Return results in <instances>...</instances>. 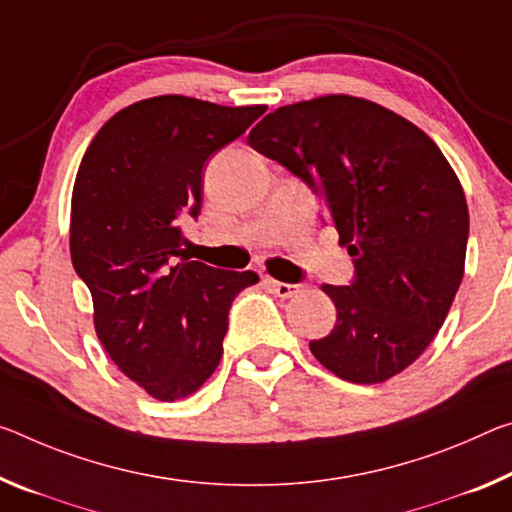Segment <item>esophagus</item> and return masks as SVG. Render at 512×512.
Returning <instances> with one entry per match:
<instances>
[{
	"instance_id": "obj_1",
	"label": "esophagus",
	"mask_w": 512,
	"mask_h": 512,
	"mask_svg": "<svg viewBox=\"0 0 512 512\" xmlns=\"http://www.w3.org/2000/svg\"><path fill=\"white\" fill-rule=\"evenodd\" d=\"M266 287H269L278 298H291V296H296L298 291H300V285H287V282H278V280H273V278L266 280Z\"/></svg>"
}]
</instances>
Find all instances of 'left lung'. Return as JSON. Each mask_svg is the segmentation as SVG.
<instances>
[{
  "label": "left lung",
  "mask_w": 512,
  "mask_h": 512,
  "mask_svg": "<svg viewBox=\"0 0 512 512\" xmlns=\"http://www.w3.org/2000/svg\"><path fill=\"white\" fill-rule=\"evenodd\" d=\"M248 145L310 186L353 257L351 285L321 287L337 323L310 342L314 358L358 385L410 367L465 273L467 200L440 148L399 113L351 95L275 109Z\"/></svg>",
  "instance_id": "left-lung-1"
}]
</instances>
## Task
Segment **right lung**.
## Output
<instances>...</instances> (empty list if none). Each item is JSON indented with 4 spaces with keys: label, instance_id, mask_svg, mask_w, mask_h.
<instances>
[{
    "label": "right lung",
    "instance_id": "add662e5",
    "mask_svg": "<svg viewBox=\"0 0 512 512\" xmlns=\"http://www.w3.org/2000/svg\"><path fill=\"white\" fill-rule=\"evenodd\" d=\"M264 111L150 97L104 123L79 164L72 266L93 296L104 351L159 401L184 399L212 376L232 300L259 282L253 271L189 262L180 221L200 214L207 159Z\"/></svg>",
    "mask_w": 512,
    "mask_h": 512
}]
</instances>
